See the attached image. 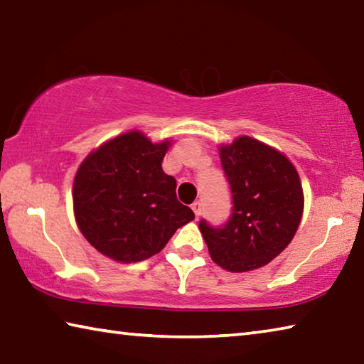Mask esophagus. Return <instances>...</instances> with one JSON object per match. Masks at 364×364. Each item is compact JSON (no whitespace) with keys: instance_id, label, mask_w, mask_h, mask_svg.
<instances>
[{"instance_id":"34e87169","label":"esophagus","mask_w":364,"mask_h":364,"mask_svg":"<svg viewBox=\"0 0 364 364\" xmlns=\"http://www.w3.org/2000/svg\"><path fill=\"white\" fill-rule=\"evenodd\" d=\"M191 208H193L196 218L200 216V213H202V203L200 202H194L193 205H191Z\"/></svg>"}]
</instances>
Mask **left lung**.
I'll use <instances>...</instances> for the list:
<instances>
[{
	"instance_id": "1",
	"label": "left lung",
	"mask_w": 364,
	"mask_h": 364,
	"mask_svg": "<svg viewBox=\"0 0 364 364\" xmlns=\"http://www.w3.org/2000/svg\"><path fill=\"white\" fill-rule=\"evenodd\" d=\"M221 165L232 194L229 220L199 229L211 259L230 272L266 266L293 240L304 196L293 164L279 151L250 136L221 146Z\"/></svg>"
}]
</instances>
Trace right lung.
I'll use <instances>...</instances> for the list:
<instances>
[{
	"mask_svg": "<svg viewBox=\"0 0 364 364\" xmlns=\"http://www.w3.org/2000/svg\"><path fill=\"white\" fill-rule=\"evenodd\" d=\"M168 141L153 144L129 132L102 144L79 167L73 184L82 235L119 262L148 259L167 245L194 211L176 199V181L164 173Z\"/></svg>",
	"mask_w": 364,
	"mask_h": 364,
	"instance_id": "1",
	"label": "right lung"
}]
</instances>
